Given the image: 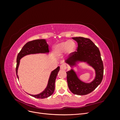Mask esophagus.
<instances>
[{
    "label": "esophagus",
    "instance_id": "obj_1",
    "mask_svg": "<svg viewBox=\"0 0 120 120\" xmlns=\"http://www.w3.org/2000/svg\"><path fill=\"white\" fill-rule=\"evenodd\" d=\"M60 68L61 70H66V69L67 68V66L65 64H61L60 66Z\"/></svg>",
    "mask_w": 120,
    "mask_h": 120
}]
</instances>
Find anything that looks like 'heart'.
Returning <instances> with one entry per match:
<instances>
[{
	"mask_svg": "<svg viewBox=\"0 0 120 120\" xmlns=\"http://www.w3.org/2000/svg\"><path fill=\"white\" fill-rule=\"evenodd\" d=\"M76 49V45L72 41H67L57 43L54 46L53 51L57 55H60L64 52L68 53L74 52Z\"/></svg>",
	"mask_w": 120,
	"mask_h": 120,
	"instance_id": "1",
	"label": "heart"
}]
</instances>
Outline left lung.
Here are the masks:
<instances>
[{
	"label": "left lung",
	"instance_id": "obj_1",
	"mask_svg": "<svg viewBox=\"0 0 120 120\" xmlns=\"http://www.w3.org/2000/svg\"><path fill=\"white\" fill-rule=\"evenodd\" d=\"M72 38L77 42L78 46L77 52L71 53L66 62L70 66H75L77 60L86 61L96 71L95 79L89 83L79 80L72 70L67 72L68 85L71 91L77 95H86L92 92L102 81L104 75L103 61L99 49L91 40L82 37Z\"/></svg>",
	"mask_w": 120,
	"mask_h": 120
}]
</instances>
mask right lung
Listing matches in <instances>:
<instances>
[{"label": "right lung", "mask_w": 120, "mask_h": 120, "mask_svg": "<svg viewBox=\"0 0 120 120\" xmlns=\"http://www.w3.org/2000/svg\"><path fill=\"white\" fill-rule=\"evenodd\" d=\"M48 52H49V45L46 43L45 39H36L27 42L23 46L17 56L16 74L17 78L19 79L17 75V70L19 64V61L23 56L30 54L45 53ZM59 71L60 67H58L52 72L49 80L48 86L44 91L38 95H33L30 94H29V95L34 98H38V99H44V98H48L51 96L53 93L54 89H55L54 85H55L56 79Z\"/></svg>", "instance_id": "add662e5"}]
</instances>
